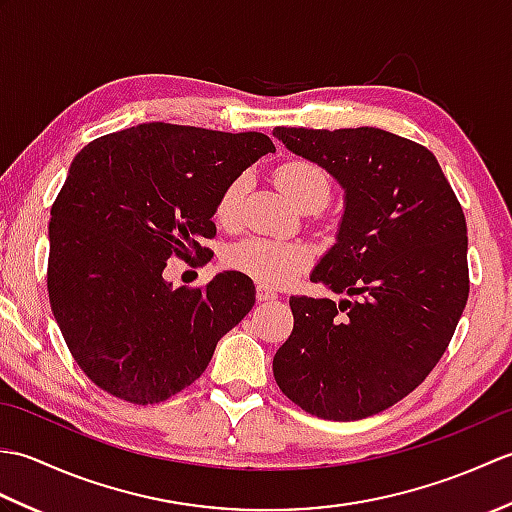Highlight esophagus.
Masks as SVG:
<instances>
[{"label": "esophagus", "mask_w": 512, "mask_h": 512, "mask_svg": "<svg viewBox=\"0 0 512 512\" xmlns=\"http://www.w3.org/2000/svg\"><path fill=\"white\" fill-rule=\"evenodd\" d=\"M255 297H257L259 303H262V301H273V299H277V290H273L270 286L259 284V286H257V292H255Z\"/></svg>", "instance_id": "1"}]
</instances>
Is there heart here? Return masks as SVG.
Instances as JSON below:
<instances>
[{
    "mask_svg": "<svg viewBox=\"0 0 512 512\" xmlns=\"http://www.w3.org/2000/svg\"><path fill=\"white\" fill-rule=\"evenodd\" d=\"M277 182L281 191L288 195L292 204H301L303 200L321 198L328 202L330 198V180L323 169L312 165L308 160H292L277 169ZM246 176H237L226 184L220 200L215 206V220L231 226L237 222L239 204L246 193ZM308 248L299 242H286V239L259 237L250 235L239 239L226 250V264L239 270L248 277L264 284H281L297 273L299 268L308 264Z\"/></svg>",
    "mask_w": 512,
    "mask_h": 512,
    "instance_id": "obj_1",
    "label": "heart"
}]
</instances>
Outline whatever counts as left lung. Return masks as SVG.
I'll return each mask as SVG.
<instances>
[{"label": "left lung", "instance_id": "1", "mask_svg": "<svg viewBox=\"0 0 512 512\" xmlns=\"http://www.w3.org/2000/svg\"><path fill=\"white\" fill-rule=\"evenodd\" d=\"M343 189L336 242L310 281L345 295L290 297L273 358L279 389L323 420H361L411 394L447 350L469 299L466 220L427 147L376 127H275Z\"/></svg>", "mask_w": 512, "mask_h": 512}]
</instances>
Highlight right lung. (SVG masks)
I'll use <instances>...</instances> for the list:
<instances>
[{
    "instance_id": "add662e5",
    "label": "right lung",
    "mask_w": 512,
    "mask_h": 512,
    "mask_svg": "<svg viewBox=\"0 0 512 512\" xmlns=\"http://www.w3.org/2000/svg\"><path fill=\"white\" fill-rule=\"evenodd\" d=\"M264 134L145 123L74 156L50 211L54 319L94 385L154 405L198 380L217 341L255 306L237 270L206 288H173L167 259L204 255L226 184L273 154Z\"/></svg>"
}]
</instances>
